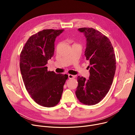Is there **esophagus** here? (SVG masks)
I'll return each instance as SVG.
<instances>
[{
    "label": "esophagus",
    "instance_id": "1",
    "mask_svg": "<svg viewBox=\"0 0 135 135\" xmlns=\"http://www.w3.org/2000/svg\"><path fill=\"white\" fill-rule=\"evenodd\" d=\"M75 76L73 75L72 74H68V78L69 79H73L74 78Z\"/></svg>",
    "mask_w": 135,
    "mask_h": 135
}]
</instances>
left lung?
Returning a JSON list of instances; mask_svg holds the SVG:
<instances>
[{
    "instance_id": "8db88e82",
    "label": "left lung",
    "mask_w": 135,
    "mask_h": 135,
    "mask_svg": "<svg viewBox=\"0 0 135 135\" xmlns=\"http://www.w3.org/2000/svg\"><path fill=\"white\" fill-rule=\"evenodd\" d=\"M78 31L86 39L85 56L90 63V76L88 80L78 77L75 94L81 103L94 105L103 100L110 88L116 69L115 56L111 42L100 32L85 27Z\"/></svg>"
}]
</instances>
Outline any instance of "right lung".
Segmentation results:
<instances>
[{
    "mask_svg": "<svg viewBox=\"0 0 135 135\" xmlns=\"http://www.w3.org/2000/svg\"><path fill=\"white\" fill-rule=\"evenodd\" d=\"M64 30H44L30 37L20 54V67L25 88L33 100L45 107L60 102L68 75L48 71L55 41Z\"/></svg>",
    "mask_w": 135,
    "mask_h": 135,
    "instance_id": "obj_1",
    "label": "right lung"
}]
</instances>
